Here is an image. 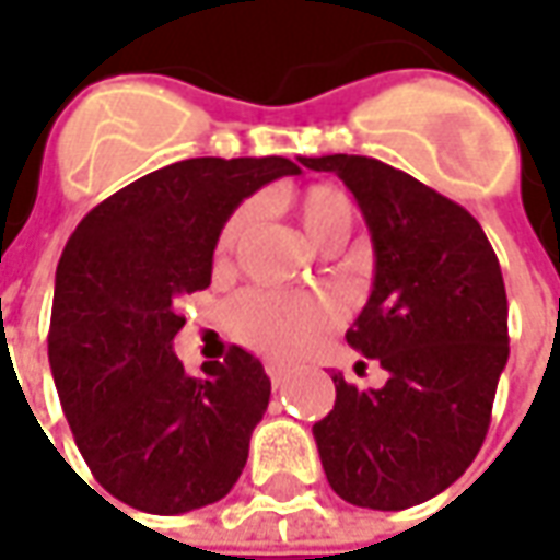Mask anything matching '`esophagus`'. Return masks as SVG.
<instances>
[{
	"mask_svg": "<svg viewBox=\"0 0 560 560\" xmlns=\"http://www.w3.org/2000/svg\"><path fill=\"white\" fill-rule=\"evenodd\" d=\"M265 371H268L270 383H273V386H280V383H283V380L290 376V371H287L283 364H273V361H270V364H265Z\"/></svg>",
	"mask_w": 560,
	"mask_h": 560,
	"instance_id": "obj_1",
	"label": "esophagus"
}]
</instances>
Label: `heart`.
<instances>
[{"mask_svg":"<svg viewBox=\"0 0 560 560\" xmlns=\"http://www.w3.org/2000/svg\"><path fill=\"white\" fill-rule=\"evenodd\" d=\"M299 221L317 248L342 246L355 226V202L330 184H314L295 199ZM258 218V205H240L218 236V261H226ZM336 305L327 295H292L277 290L240 292L226 305L230 330L248 349L270 358L302 355L324 330L336 324Z\"/></svg>","mask_w":560,"mask_h":560,"instance_id":"b5f03b06","label":"heart"}]
</instances>
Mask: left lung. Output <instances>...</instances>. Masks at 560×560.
<instances>
[{
	"mask_svg": "<svg viewBox=\"0 0 560 560\" xmlns=\"http://www.w3.org/2000/svg\"><path fill=\"white\" fill-rule=\"evenodd\" d=\"M352 189L374 240V290L346 334L386 383L334 374L314 423L339 499L374 511L420 505L455 483L489 430L508 364V295L483 226L458 202L368 155L299 159Z\"/></svg>",
	"mask_w": 560,
	"mask_h": 560,
	"instance_id": "obj_1",
	"label": "left lung"
}]
</instances>
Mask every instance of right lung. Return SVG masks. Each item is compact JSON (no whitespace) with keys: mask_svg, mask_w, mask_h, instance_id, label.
Segmentation results:
<instances>
[{"mask_svg":"<svg viewBox=\"0 0 560 560\" xmlns=\"http://www.w3.org/2000/svg\"><path fill=\"white\" fill-rule=\"evenodd\" d=\"M299 164L186 159L98 202L55 270L49 364L65 418L93 477L118 502L184 514L240 480L270 380L233 346L189 376L174 355L186 292L211 283L233 208Z\"/></svg>","mask_w":560,"mask_h":560,"instance_id":"right-lung-1","label":"right lung"}]
</instances>
